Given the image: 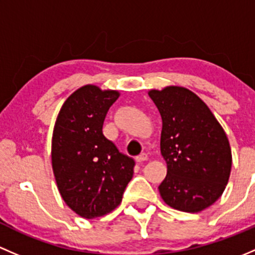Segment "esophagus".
Returning a JSON list of instances; mask_svg holds the SVG:
<instances>
[{
    "mask_svg": "<svg viewBox=\"0 0 255 255\" xmlns=\"http://www.w3.org/2000/svg\"><path fill=\"white\" fill-rule=\"evenodd\" d=\"M147 159H148V157H147L146 153H142L140 154V156L136 157V162H137V163H142V162H146Z\"/></svg>",
    "mask_w": 255,
    "mask_h": 255,
    "instance_id": "esophagus-1",
    "label": "esophagus"
}]
</instances>
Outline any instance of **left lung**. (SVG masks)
Returning a JSON list of instances; mask_svg holds the SVG:
<instances>
[{
  "mask_svg": "<svg viewBox=\"0 0 255 255\" xmlns=\"http://www.w3.org/2000/svg\"><path fill=\"white\" fill-rule=\"evenodd\" d=\"M162 118L161 153L167 175L158 186L168 206L200 212L211 206L230 179V141L209 107L190 89H149Z\"/></svg>",
  "mask_w": 255,
  "mask_h": 255,
  "instance_id": "obj_1",
  "label": "left lung"
}]
</instances>
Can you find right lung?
Returning a JSON list of instances; mask_svg holds the SVG:
<instances>
[{
    "label": "right lung",
    "instance_id": "1",
    "mask_svg": "<svg viewBox=\"0 0 255 255\" xmlns=\"http://www.w3.org/2000/svg\"><path fill=\"white\" fill-rule=\"evenodd\" d=\"M119 91L86 85L76 89L57 114L51 166L62 200L83 219L120 205L135 162L103 135V123Z\"/></svg>",
    "mask_w": 255,
    "mask_h": 255
}]
</instances>
